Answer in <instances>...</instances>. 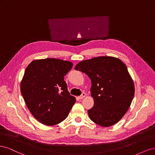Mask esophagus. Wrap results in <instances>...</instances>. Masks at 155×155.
<instances>
[{
  "mask_svg": "<svg viewBox=\"0 0 155 155\" xmlns=\"http://www.w3.org/2000/svg\"><path fill=\"white\" fill-rule=\"evenodd\" d=\"M86 96V94L85 93H82V94L81 95V96H79V97H78V98L79 99H80V100H82V99H83L84 97H85Z\"/></svg>",
  "mask_w": 155,
  "mask_h": 155,
  "instance_id": "1",
  "label": "esophagus"
}]
</instances>
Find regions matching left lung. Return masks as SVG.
Wrapping results in <instances>:
<instances>
[{"instance_id": "obj_1", "label": "left lung", "mask_w": 155, "mask_h": 155, "mask_svg": "<svg viewBox=\"0 0 155 155\" xmlns=\"http://www.w3.org/2000/svg\"><path fill=\"white\" fill-rule=\"evenodd\" d=\"M75 70L91 79L94 106L88 110L91 120L108 127L118 123L128 110L134 95V85L123 61L112 56L82 61Z\"/></svg>"}]
</instances>
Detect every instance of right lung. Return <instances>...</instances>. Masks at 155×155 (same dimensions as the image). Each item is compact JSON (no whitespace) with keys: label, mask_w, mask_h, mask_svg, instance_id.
Listing matches in <instances>:
<instances>
[{"label":"right lung","mask_w":155,"mask_h":155,"mask_svg":"<svg viewBox=\"0 0 155 155\" xmlns=\"http://www.w3.org/2000/svg\"><path fill=\"white\" fill-rule=\"evenodd\" d=\"M72 66L70 61L46 58L34 60L26 67L21 92L28 109L40 123L49 126L59 124L76 103L64 81Z\"/></svg>","instance_id":"add662e5"}]
</instances>
